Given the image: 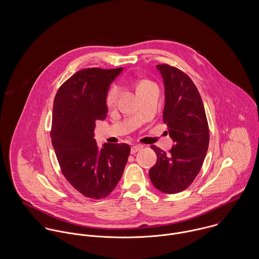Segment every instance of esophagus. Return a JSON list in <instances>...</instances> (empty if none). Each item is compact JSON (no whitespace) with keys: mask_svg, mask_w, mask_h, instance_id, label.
Listing matches in <instances>:
<instances>
[{"mask_svg":"<svg viewBox=\"0 0 259 259\" xmlns=\"http://www.w3.org/2000/svg\"><path fill=\"white\" fill-rule=\"evenodd\" d=\"M144 148L143 146H141V145H137V146H133L132 148H131V152L133 153V154H135V153H137L139 150H141L142 148Z\"/></svg>","mask_w":259,"mask_h":259,"instance_id":"obj_1","label":"esophagus"}]
</instances>
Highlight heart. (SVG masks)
<instances>
[{"label": "heart", "mask_w": 259, "mask_h": 259, "mask_svg": "<svg viewBox=\"0 0 259 259\" xmlns=\"http://www.w3.org/2000/svg\"><path fill=\"white\" fill-rule=\"evenodd\" d=\"M146 82H148V81H142V82L140 83L139 88H140L142 84L146 83ZM117 97H118V90H117V88H111V90H110V92H109V94H108V98H107L108 104H109L110 106H113V105L115 104L116 100H117Z\"/></svg>", "instance_id": "1"}]
</instances>
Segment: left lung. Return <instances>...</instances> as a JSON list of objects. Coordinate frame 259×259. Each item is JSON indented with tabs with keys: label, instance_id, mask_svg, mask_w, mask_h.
<instances>
[{
	"label": "left lung",
	"instance_id": "obj_1",
	"mask_svg": "<svg viewBox=\"0 0 259 259\" xmlns=\"http://www.w3.org/2000/svg\"><path fill=\"white\" fill-rule=\"evenodd\" d=\"M156 68L164 83L163 122L175 145L168 153L150 147L157 160L148 174L155 188L172 194L185 190L198 175L208 149L209 128L201 97L191 78L166 64Z\"/></svg>",
	"mask_w": 259,
	"mask_h": 259
}]
</instances>
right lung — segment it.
Segmentation results:
<instances>
[{"mask_svg":"<svg viewBox=\"0 0 259 259\" xmlns=\"http://www.w3.org/2000/svg\"><path fill=\"white\" fill-rule=\"evenodd\" d=\"M123 68L80 70L59 89L53 107L51 138L62 172L82 195L107 197L119 182L131 147L94 139L97 120L107 117L110 84Z\"/></svg>","mask_w":259,"mask_h":259,"instance_id":"1","label":"right lung"}]
</instances>
